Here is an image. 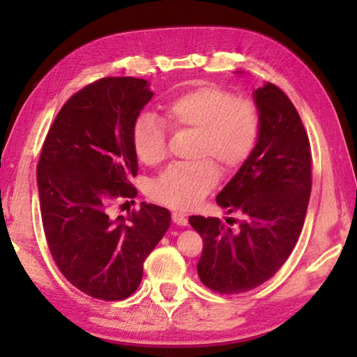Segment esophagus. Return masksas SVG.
<instances>
[{
  "instance_id": "esophagus-1",
  "label": "esophagus",
  "mask_w": 357,
  "mask_h": 357,
  "mask_svg": "<svg viewBox=\"0 0 357 357\" xmlns=\"http://www.w3.org/2000/svg\"><path fill=\"white\" fill-rule=\"evenodd\" d=\"M172 219L174 223H176V225H181V227H185L187 223H189L187 217L183 213H178V211H174V213L172 214Z\"/></svg>"
}]
</instances>
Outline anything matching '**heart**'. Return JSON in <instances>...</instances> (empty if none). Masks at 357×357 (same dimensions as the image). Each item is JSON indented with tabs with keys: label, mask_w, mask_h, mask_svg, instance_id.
<instances>
[{
	"label": "heart",
	"mask_w": 357,
	"mask_h": 357,
	"mask_svg": "<svg viewBox=\"0 0 357 357\" xmlns=\"http://www.w3.org/2000/svg\"><path fill=\"white\" fill-rule=\"evenodd\" d=\"M164 119L174 132H195V164L170 167L151 185L154 200L176 209L197 206L219 183V170L212 162L234 170L250 155L259 134L257 105L217 86L174 98L164 107ZM132 149L142 164H160L167 155L165 124L151 113L140 114L132 126Z\"/></svg>",
	"instance_id": "1"
}]
</instances>
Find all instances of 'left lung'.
Masks as SVG:
<instances>
[{
  "label": "left lung",
  "mask_w": 357,
  "mask_h": 357,
  "mask_svg": "<svg viewBox=\"0 0 357 357\" xmlns=\"http://www.w3.org/2000/svg\"><path fill=\"white\" fill-rule=\"evenodd\" d=\"M253 100L257 144L215 198L244 220L231 229L217 217H189L203 238L198 275L222 294L249 291L282 268L299 239L312 190L309 137L291 100L273 83L255 89Z\"/></svg>",
  "instance_id": "8db88e82"
}]
</instances>
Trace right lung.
I'll use <instances>...</instances> for the list:
<instances>
[{"instance_id": "right-lung-1", "label": "right lung", "mask_w": 357, "mask_h": 357, "mask_svg": "<svg viewBox=\"0 0 357 357\" xmlns=\"http://www.w3.org/2000/svg\"><path fill=\"white\" fill-rule=\"evenodd\" d=\"M153 94L142 78H100L66 102L42 146L38 189L48 249L66 279L96 299L129 298L170 227V211L151 203L126 219L110 217L113 200L137 195L132 126Z\"/></svg>"}]
</instances>
